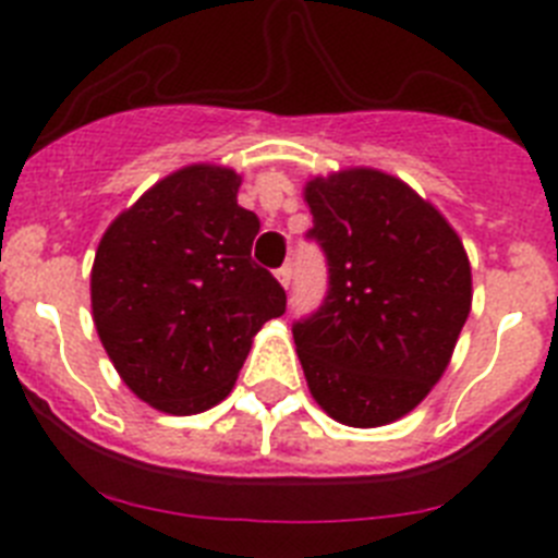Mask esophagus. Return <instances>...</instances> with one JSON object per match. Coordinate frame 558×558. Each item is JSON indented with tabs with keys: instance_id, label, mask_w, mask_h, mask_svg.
Instances as JSON below:
<instances>
[{
	"instance_id": "1",
	"label": "esophagus",
	"mask_w": 558,
	"mask_h": 558,
	"mask_svg": "<svg viewBox=\"0 0 558 558\" xmlns=\"http://www.w3.org/2000/svg\"><path fill=\"white\" fill-rule=\"evenodd\" d=\"M276 279H279V284H282L284 290L290 288V279H293V268L290 265H282V268L276 270Z\"/></svg>"
}]
</instances>
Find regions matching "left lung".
Returning a JSON list of instances; mask_svg holds the SVG:
<instances>
[{
  "label": "left lung",
  "instance_id": "left-lung-1",
  "mask_svg": "<svg viewBox=\"0 0 558 558\" xmlns=\"http://www.w3.org/2000/svg\"><path fill=\"white\" fill-rule=\"evenodd\" d=\"M329 265L322 310L293 327L313 399L349 427L391 425L433 391L472 310L461 236L430 201L374 167L304 184Z\"/></svg>",
  "mask_w": 558,
  "mask_h": 558
}]
</instances>
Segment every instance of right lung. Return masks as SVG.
I'll list each match as a JSON object with an SVG mask.
<instances>
[{
  "instance_id": "1",
  "label": "right lung",
  "mask_w": 558,
  "mask_h": 558,
  "mask_svg": "<svg viewBox=\"0 0 558 558\" xmlns=\"http://www.w3.org/2000/svg\"><path fill=\"white\" fill-rule=\"evenodd\" d=\"M243 179L186 165L120 211L92 265V315L113 368L142 402L172 416L209 411L234 388L284 290L251 259L259 231L236 204Z\"/></svg>"
}]
</instances>
